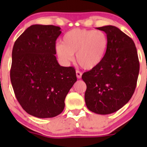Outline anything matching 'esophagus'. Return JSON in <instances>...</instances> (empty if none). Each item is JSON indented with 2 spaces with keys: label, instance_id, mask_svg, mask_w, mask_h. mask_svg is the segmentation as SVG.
<instances>
[{
  "label": "esophagus",
  "instance_id": "obj_1",
  "mask_svg": "<svg viewBox=\"0 0 147 147\" xmlns=\"http://www.w3.org/2000/svg\"><path fill=\"white\" fill-rule=\"evenodd\" d=\"M76 75H77V77L78 79H81L82 78V73L81 72H79V70H77L76 71Z\"/></svg>",
  "mask_w": 147,
  "mask_h": 147
}]
</instances>
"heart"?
I'll return each instance as SVG.
<instances>
[{
	"label": "heart",
	"mask_w": 147,
	"mask_h": 147,
	"mask_svg": "<svg viewBox=\"0 0 147 147\" xmlns=\"http://www.w3.org/2000/svg\"><path fill=\"white\" fill-rule=\"evenodd\" d=\"M108 46L109 40L104 32L77 28L65 33L55 50L63 63L73 60L76 53L77 63L86 70H92L102 62Z\"/></svg>",
	"instance_id": "heart-1"
}]
</instances>
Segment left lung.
Masks as SVG:
<instances>
[{"instance_id": "1", "label": "left lung", "mask_w": 147, "mask_h": 147, "mask_svg": "<svg viewBox=\"0 0 147 147\" xmlns=\"http://www.w3.org/2000/svg\"><path fill=\"white\" fill-rule=\"evenodd\" d=\"M97 29L106 34L109 46L102 63L84 72L82 79L87 87L88 109L95 113L108 115L119 110L133 96L140 63L136 45L129 36L113 25Z\"/></svg>"}]
</instances>
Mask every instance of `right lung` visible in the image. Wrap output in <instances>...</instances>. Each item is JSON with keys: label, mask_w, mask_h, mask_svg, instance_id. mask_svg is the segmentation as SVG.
<instances>
[{"label": "right lung", "mask_w": 147, "mask_h": 147, "mask_svg": "<svg viewBox=\"0 0 147 147\" xmlns=\"http://www.w3.org/2000/svg\"><path fill=\"white\" fill-rule=\"evenodd\" d=\"M55 25H32L15 41L10 79L18 102L38 118L61 113L65 98L77 82L75 68L61 66L55 47L61 33Z\"/></svg>", "instance_id": "obj_1"}]
</instances>
